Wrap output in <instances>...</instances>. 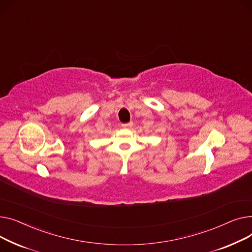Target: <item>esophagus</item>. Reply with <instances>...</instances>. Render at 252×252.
I'll return each mask as SVG.
<instances>
[{
    "label": "esophagus",
    "mask_w": 252,
    "mask_h": 252,
    "mask_svg": "<svg viewBox=\"0 0 252 252\" xmlns=\"http://www.w3.org/2000/svg\"><path fill=\"white\" fill-rule=\"evenodd\" d=\"M121 126H122L123 128H130V127H132V126H133V123H132V122H129V123H123Z\"/></svg>",
    "instance_id": "34e87169"
}]
</instances>
